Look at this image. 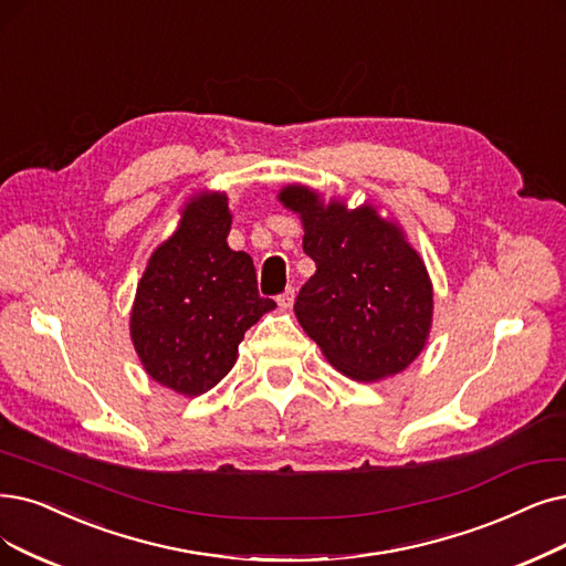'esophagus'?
Returning <instances> with one entry per match:
<instances>
[{"instance_id":"obj_1","label":"esophagus","mask_w":566,"mask_h":566,"mask_svg":"<svg viewBox=\"0 0 566 566\" xmlns=\"http://www.w3.org/2000/svg\"><path fill=\"white\" fill-rule=\"evenodd\" d=\"M295 295H297L295 287L287 285V287L281 292V295H279V306H281V308H290L292 304H295Z\"/></svg>"}]
</instances>
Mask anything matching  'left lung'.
I'll return each instance as SVG.
<instances>
[{
  "mask_svg": "<svg viewBox=\"0 0 566 566\" xmlns=\"http://www.w3.org/2000/svg\"><path fill=\"white\" fill-rule=\"evenodd\" d=\"M279 199L302 216L304 253L315 262L295 302L297 321L329 365L355 380L409 367L432 327L434 295L401 230L369 207H325L304 186L283 188Z\"/></svg>",
  "mask_w": 566,
  "mask_h": 566,
  "instance_id": "obj_1",
  "label": "left lung"
}]
</instances>
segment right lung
Returning <instances> with one entry per match:
<instances>
[{
    "label": "right lung",
    "mask_w": 566,
    "mask_h": 566,
    "mask_svg": "<svg viewBox=\"0 0 566 566\" xmlns=\"http://www.w3.org/2000/svg\"><path fill=\"white\" fill-rule=\"evenodd\" d=\"M228 197L211 192L186 209L178 232L153 253L132 308V342L160 386L205 395L224 378L248 327L274 300L258 292L253 260L228 245Z\"/></svg>",
    "instance_id": "1"
}]
</instances>
